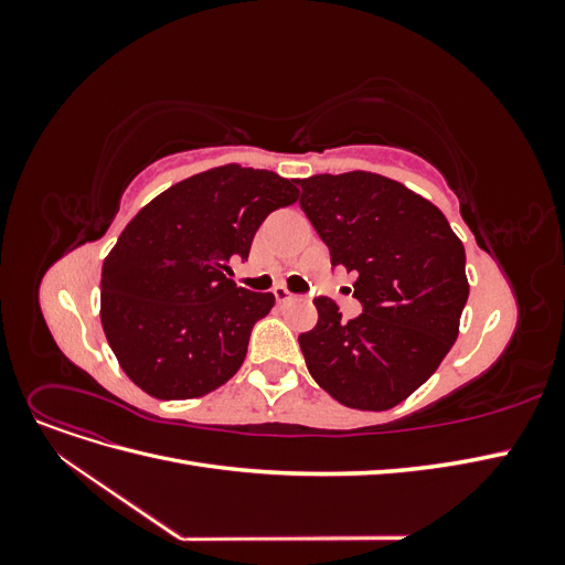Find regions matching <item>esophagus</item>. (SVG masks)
Returning a JSON list of instances; mask_svg holds the SVG:
<instances>
[{
    "label": "esophagus",
    "instance_id": "esophagus-1",
    "mask_svg": "<svg viewBox=\"0 0 565 565\" xmlns=\"http://www.w3.org/2000/svg\"><path fill=\"white\" fill-rule=\"evenodd\" d=\"M273 297H276V301H278V303H289V301H297V299H299L297 295L289 292V289H287V287H282V285L273 287Z\"/></svg>",
    "mask_w": 565,
    "mask_h": 565
}]
</instances>
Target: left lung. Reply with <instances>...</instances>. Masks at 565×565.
Returning <instances> with one entry per match:
<instances>
[{"instance_id":"1","label":"left lung","mask_w":565,"mask_h":565,"mask_svg":"<svg viewBox=\"0 0 565 565\" xmlns=\"http://www.w3.org/2000/svg\"><path fill=\"white\" fill-rule=\"evenodd\" d=\"M299 204L332 266L355 273L363 313L341 320L316 297L318 322L299 334L311 377L341 405L388 409L431 377L452 349L469 297L465 245L443 212L370 172L299 181Z\"/></svg>"}]
</instances>
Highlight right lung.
Listing matches in <instances>:
<instances>
[{
  "label": "right lung",
  "instance_id": "right-lung-1",
  "mask_svg": "<svg viewBox=\"0 0 565 565\" xmlns=\"http://www.w3.org/2000/svg\"><path fill=\"white\" fill-rule=\"evenodd\" d=\"M295 181L226 164L195 174L136 214L100 270V322L127 377L162 401L198 398L241 370L270 292L237 287L264 218L297 202Z\"/></svg>",
  "mask_w": 565,
  "mask_h": 565
}]
</instances>
